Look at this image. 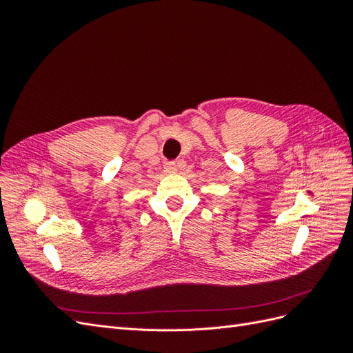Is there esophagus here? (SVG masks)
I'll use <instances>...</instances> for the list:
<instances>
[{
	"instance_id": "1",
	"label": "esophagus",
	"mask_w": 353,
	"mask_h": 353,
	"mask_svg": "<svg viewBox=\"0 0 353 353\" xmlns=\"http://www.w3.org/2000/svg\"><path fill=\"white\" fill-rule=\"evenodd\" d=\"M165 169H166V172H169V174H175L178 166H176L175 162H166L165 163Z\"/></svg>"
}]
</instances>
